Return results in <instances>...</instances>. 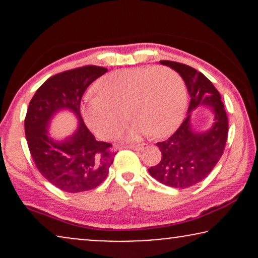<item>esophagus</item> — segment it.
Instances as JSON below:
<instances>
[{"instance_id": "1", "label": "esophagus", "mask_w": 258, "mask_h": 258, "mask_svg": "<svg viewBox=\"0 0 258 258\" xmlns=\"http://www.w3.org/2000/svg\"><path fill=\"white\" fill-rule=\"evenodd\" d=\"M126 148L139 151V150H143L144 149V146H143V144H136V146H128Z\"/></svg>"}]
</instances>
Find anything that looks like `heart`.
<instances>
[{
  "mask_svg": "<svg viewBox=\"0 0 258 258\" xmlns=\"http://www.w3.org/2000/svg\"><path fill=\"white\" fill-rule=\"evenodd\" d=\"M98 94L82 105L87 125L101 139L117 136L128 116L134 124L126 140L164 137L181 124L186 90L181 76L167 67H140L108 74L97 84Z\"/></svg>",
  "mask_w": 258,
  "mask_h": 258,
  "instance_id": "heart-1",
  "label": "heart"
}]
</instances>
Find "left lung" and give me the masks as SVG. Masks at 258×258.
<instances>
[{"label":"left lung","mask_w":258,"mask_h":258,"mask_svg":"<svg viewBox=\"0 0 258 258\" xmlns=\"http://www.w3.org/2000/svg\"><path fill=\"white\" fill-rule=\"evenodd\" d=\"M160 63L179 74L190 95V104L181 126L168 140L156 143L162 158L148 171L162 184L185 189L203 181L220 161L228 139L227 112L220 93L202 73L183 63ZM199 106L210 107L214 115V121L207 131L192 126L191 112Z\"/></svg>","instance_id":"1"}]
</instances>
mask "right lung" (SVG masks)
I'll return each instance as SVG.
<instances>
[{"label":"right lung","mask_w":258,"mask_h":258,"mask_svg":"<svg viewBox=\"0 0 258 258\" xmlns=\"http://www.w3.org/2000/svg\"><path fill=\"white\" fill-rule=\"evenodd\" d=\"M108 69L86 66L50 77L36 90L28 107L24 132L38 171L66 192L96 188L107 178L114 161L110 143L96 141L81 116V100L87 88ZM63 110L73 112L78 128L63 140L48 133L52 118Z\"/></svg>","instance_id":"add662e5"}]
</instances>
